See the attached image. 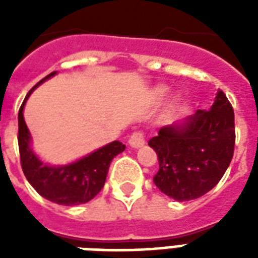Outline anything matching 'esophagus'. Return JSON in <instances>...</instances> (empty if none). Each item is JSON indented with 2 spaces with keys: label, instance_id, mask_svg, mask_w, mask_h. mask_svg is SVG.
Listing matches in <instances>:
<instances>
[{
  "label": "esophagus",
  "instance_id": "34e87169",
  "mask_svg": "<svg viewBox=\"0 0 258 258\" xmlns=\"http://www.w3.org/2000/svg\"><path fill=\"white\" fill-rule=\"evenodd\" d=\"M128 145L130 147H133V149H139L142 146L145 145V135L142 133H134L128 139Z\"/></svg>",
  "mask_w": 258,
  "mask_h": 258
}]
</instances>
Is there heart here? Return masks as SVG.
<instances>
[{"label": "heart", "mask_w": 258, "mask_h": 258, "mask_svg": "<svg viewBox=\"0 0 258 258\" xmlns=\"http://www.w3.org/2000/svg\"><path fill=\"white\" fill-rule=\"evenodd\" d=\"M155 95H157V97H159V99H163L165 96H167V93H169V87L167 86H158L157 88H155Z\"/></svg>", "instance_id": "heart-1"}]
</instances>
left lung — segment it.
<instances>
[{"label": "left lung", "instance_id": "left-lung-1", "mask_svg": "<svg viewBox=\"0 0 258 258\" xmlns=\"http://www.w3.org/2000/svg\"><path fill=\"white\" fill-rule=\"evenodd\" d=\"M234 112L222 91L209 111L198 109L158 131L149 146L158 154L154 183L178 201L205 196L224 176L234 151Z\"/></svg>", "mask_w": 258, "mask_h": 258}]
</instances>
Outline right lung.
<instances>
[{"mask_svg": "<svg viewBox=\"0 0 258 258\" xmlns=\"http://www.w3.org/2000/svg\"><path fill=\"white\" fill-rule=\"evenodd\" d=\"M57 72H52L30 89L18 112V149L22 171L34 190L45 200L64 206L87 204L99 194L104 186L111 162L125 146L113 141L89 153L78 161L66 165H49L34 153L32 135L24 119V107L34 89Z\"/></svg>", "mask_w": 258, "mask_h": 258, "instance_id": "obj_1", "label": "right lung"}]
</instances>
